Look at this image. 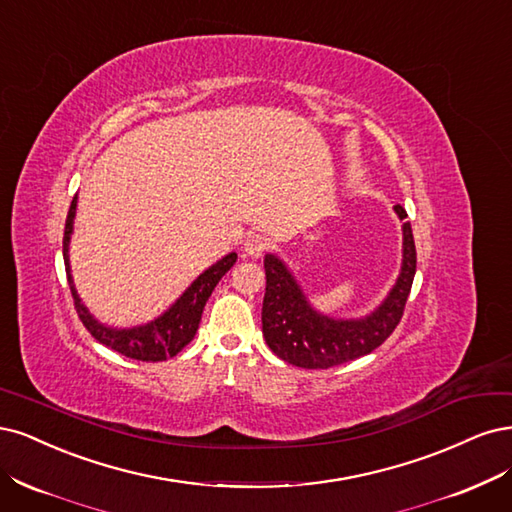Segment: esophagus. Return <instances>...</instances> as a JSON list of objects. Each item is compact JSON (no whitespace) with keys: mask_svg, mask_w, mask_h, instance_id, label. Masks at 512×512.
I'll return each instance as SVG.
<instances>
[{"mask_svg":"<svg viewBox=\"0 0 512 512\" xmlns=\"http://www.w3.org/2000/svg\"><path fill=\"white\" fill-rule=\"evenodd\" d=\"M270 246V240L263 236V234H249L244 238V244H242V251L246 257L251 259H257L261 257L263 253H266V249Z\"/></svg>","mask_w":512,"mask_h":512,"instance_id":"obj_1","label":"esophagus"}]
</instances>
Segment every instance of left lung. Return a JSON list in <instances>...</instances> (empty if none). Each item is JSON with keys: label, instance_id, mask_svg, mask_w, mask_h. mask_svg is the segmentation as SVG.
I'll list each match as a JSON object with an SVG mask.
<instances>
[{"label": "left lung", "instance_id": "left-lung-1", "mask_svg": "<svg viewBox=\"0 0 512 512\" xmlns=\"http://www.w3.org/2000/svg\"><path fill=\"white\" fill-rule=\"evenodd\" d=\"M400 221L406 210L393 208ZM266 295H263L261 325L272 353L291 366L308 370L334 368L381 346L400 323L417 272V251L410 223L402 225V268L387 298L372 312L357 319H336L312 306L287 263L274 253L263 259Z\"/></svg>", "mask_w": 512, "mask_h": 512}]
</instances>
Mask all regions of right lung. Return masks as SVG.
Listing matches in <instances>:
<instances>
[{"label": "right lung", "instance_id": "obj_1", "mask_svg": "<svg viewBox=\"0 0 512 512\" xmlns=\"http://www.w3.org/2000/svg\"><path fill=\"white\" fill-rule=\"evenodd\" d=\"M76 202L78 197L72 200V206L68 210V219H65V232H63V261L65 272H68V283L72 289V298L78 317L85 325L91 336L106 344L108 349L117 351L125 357L138 359V361H166L168 357H174L193 340L197 327L202 321V312L212 295L214 287L219 285V280L234 266L238 255L229 253L217 263H212L208 270H204L197 276L193 283L183 291V295L161 315L144 325L134 327H110L106 323L97 321L89 308L82 304L80 295L74 287L72 278V266H70V240L74 234V217H76Z\"/></svg>", "mask_w": 512, "mask_h": 512}]
</instances>
